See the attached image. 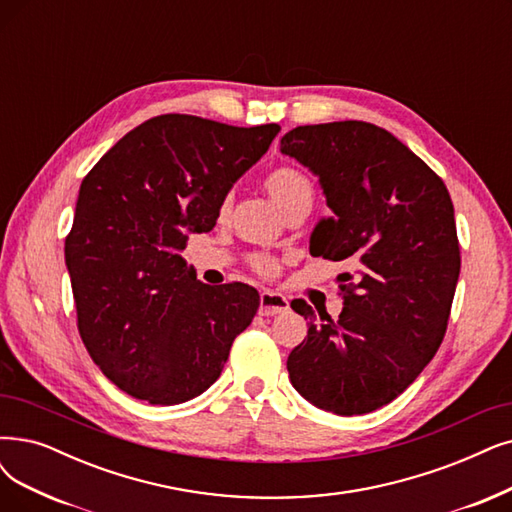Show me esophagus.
<instances>
[{"label":"esophagus","instance_id":"1","mask_svg":"<svg viewBox=\"0 0 512 512\" xmlns=\"http://www.w3.org/2000/svg\"><path fill=\"white\" fill-rule=\"evenodd\" d=\"M288 311H290V302L285 296H281L277 292H269V290H264L260 294V309H258L260 315L269 317V315H279V313H288Z\"/></svg>","mask_w":512,"mask_h":512}]
</instances>
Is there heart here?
I'll return each instance as SVG.
<instances>
[{
    "label": "heart",
    "instance_id": "heart-1",
    "mask_svg": "<svg viewBox=\"0 0 512 512\" xmlns=\"http://www.w3.org/2000/svg\"><path fill=\"white\" fill-rule=\"evenodd\" d=\"M264 189L275 199L283 214H290L296 208H311L315 199V185L311 176L298 166H279L264 176ZM231 208V195H224L220 201V216ZM248 267L264 279H273L281 273V260L271 254H252Z\"/></svg>",
    "mask_w": 512,
    "mask_h": 512
}]
</instances>
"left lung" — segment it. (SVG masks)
Segmentation results:
<instances>
[{"label": "left lung", "mask_w": 512, "mask_h": 512, "mask_svg": "<svg viewBox=\"0 0 512 512\" xmlns=\"http://www.w3.org/2000/svg\"><path fill=\"white\" fill-rule=\"evenodd\" d=\"M281 153L311 168L334 216L321 220L311 254L351 260L338 319L315 315L288 357L296 391L338 416L391 403L443 342L460 275L454 203L443 180L391 132L367 121L298 126Z\"/></svg>", "instance_id": "obj_1"}]
</instances>
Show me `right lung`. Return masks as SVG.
Segmentation results:
<instances>
[{"label":"right lung","mask_w":512,"mask_h":512,"mask_svg":"<svg viewBox=\"0 0 512 512\" xmlns=\"http://www.w3.org/2000/svg\"><path fill=\"white\" fill-rule=\"evenodd\" d=\"M279 130L157 115L81 180L65 239L77 330L124 393L151 405L201 395L252 323L258 292L239 281L201 283L180 250L189 233L214 227L222 197Z\"/></svg>","instance_id":"add662e5"}]
</instances>
